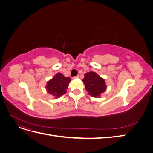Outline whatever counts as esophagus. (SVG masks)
<instances>
[{
	"label": "esophagus",
	"instance_id": "1",
	"mask_svg": "<svg viewBox=\"0 0 153 153\" xmlns=\"http://www.w3.org/2000/svg\"><path fill=\"white\" fill-rule=\"evenodd\" d=\"M78 77H79V76H73L72 78H73V79H76V78H78Z\"/></svg>",
	"mask_w": 153,
	"mask_h": 153
}]
</instances>
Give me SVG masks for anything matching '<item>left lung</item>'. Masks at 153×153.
<instances>
[{
    "label": "left lung",
    "instance_id": "1",
    "mask_svg": "<svg viewBox=\"0 0 153 153\" xmlns=\"http://www.w3.org/2000/svg\"><path fill=\"white\" fill-rule=\"evenodd\" d=\"M82 81L89 94L95 98H98L106 89L105 80L95 72L85 73Z\"/></svg>",
    "mask_w": 153,
    "mask_h": 153
}]
</instances>
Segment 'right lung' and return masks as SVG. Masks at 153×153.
I'll list each match as a JSON object with an SVG mask.
<instances>
[{
  "mask_svg": "<svg viewBox=\"0 0 153 153\" xmlns=\"http://www.w3.org/2000/svg\"><path fill=\"white\" fill-rule=\"evenodd\" d=\"M70 82V78L64 76L62 73H59L47 82L46 89L49 94L55 98H59L66 93Z\"/></svg>",
  "mask_w": 153,
  "mask_h": 153,
  "instance_id": "right-lung-1",
  "label": "right lung"
}]
</instances>
